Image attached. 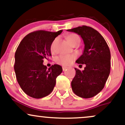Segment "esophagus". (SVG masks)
Returning <instances> with one entry per match:
<instances>
[{
  "label": "esophagus",
  "mask_w": 125,
  "mask_h": 125,
  "mask_svg": "<svg viewBox=\"0 0 125 125\" xmlns=\"http://www.w3.org/2000/svg\"><path fill=\"white\" fill-rule=\"evenodd\" d=\"M62 69H63V71H64L65 70H66L67 69V67H66V66H63L62 67Z\"/></svg>",
  "instance_id": "obj_1"
}]
</instances>
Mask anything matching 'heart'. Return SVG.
<instances>
[{"label": "heart", "instance_id": "1", "mask_svg": "<svg viewBox=\"0 0 125 125\" xmlns=\"http://www.w3.org/2000/svg\"><path fill=\"white\" fill-rule=\"evenodd\" d=\"M67 41L69 42L70 43L72 44V45H73L74 44L76 43L77 42L80 43V41H81V39H80L79 36L74 33L69 34L67 36ZM58 40V38H56L53 41V42L52 43L51 50L52 53L55 52L54 47H55V44L56 43ZM75 59L76 56L74 54H63V55H61L57 57L56 59V62L58 64H61L62 66H69L75 60Z\"/></svg>", "mask_w": 125, "mask_h": 125}]
</instances>
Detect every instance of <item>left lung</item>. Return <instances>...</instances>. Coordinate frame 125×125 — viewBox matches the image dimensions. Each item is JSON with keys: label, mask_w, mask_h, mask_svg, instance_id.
I'll return each instance as SVG.
<instances>
[{"label": "left lung", "mask_w": 125, "mask_h": 125, "mask_svg": "<svg viewBox=\"0 0 125 125\" xmlns=\"http://www.w3.org/2000/svg\"><path fill=\"white\" fill-rule=\"evenodd\" d=\"M67 31L81 36L84 44L83 52L76 62L85 64L86 67L82 71L74 68L72 89L78 96L90 98L104 89L109 75V48L104 37L91 27L82 26Z\"/></svg>", "instance_id": "1"}]
</instances>
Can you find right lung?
Here are the masks:
<instances>
[{
    "mask_svg": "<svg viewBox=\"0 0 125 125\" xmlns=\"http://www.w3.org/2000/svg\"><path fill=\"white\" fill-rule=\"evenodd\" d=\"M62 32L38 31L30 33L22 39L16 51L14 65L17 81L26 94L35 99L46 96L53 90L56 79L62 67L54 64L47 68L43 59L51 56L52 43Z\"/></svg>",
    "mask_w": 125,
    "mask_h": 125,
    "instance_id": "right-lung-1",
    "label": "right lung"
}]
</instances>
